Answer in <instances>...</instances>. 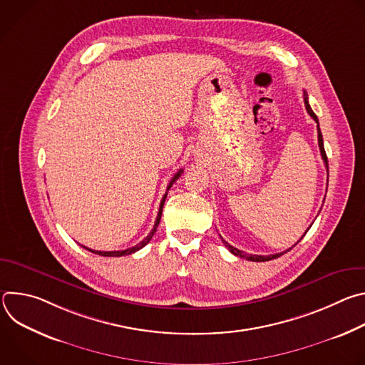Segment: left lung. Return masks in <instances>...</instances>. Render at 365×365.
<instances>
[{
    "label": "left lung",
    "instance_id": "1",
    "mask_svg": "<svg viewBox=\"0 0 365 365\" xmlns=\"http://www.w3.org/2000/svg\"><path fill=\"white\" fill-rule=\"evenodd\" d=\"M303 99H304V107H306V111H307V114L315 120V123H317V128H318V143H319V150H321V154H322V159H324V163H325V166H327V169H328V158H327V153H325V148H324V138H322V133H321V128H319V121H318V117H317V114L312 111V108H310V106H309V101H307V93L306 92H303ZM307 232V231H306ZM304 232V234H306ZM222 238V237H221ZM303 238V237H302ZM300 238V240H302ZM299 240V241H300ZM222 241H224V238H222ZM297 241V242H299ZM296 242V244H297ZM224 244H225V247L234 254V255H237V257H241V258H245V259H250V262H269V259H273V258H277V257H280L282 254H284V252H287L289 250H292V248H289V250H286V251H283V252H277V254H270V255H252V254H247V252H244V251H240L238 248H235V247H232V245H230L227 241H224ZM294 244V245H296ZM293 245V247H294Z\"/></svg>",
    "mask_w": 365,
    "mask_h": 365
}]
</instances>
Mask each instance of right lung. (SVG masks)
Wrapping results in <instances>:
<instances>
[{
	"label": "right lung",
	"instance_id": "right-lung-1",
	"mask_svg": "<svg viewBox=\"0 0 365 365\" xmlns=\"http://www.w3.org/2000/svg\"><path fill=\"white\" fill-rule=\"evenodd\" d=\"M182 169L175 175V178L170 180V183H169V186H168V190H166V193L163 195V197H162V202H160V206H159V212H158V218H155V222H154V227H153V230L150 231V234L141 241V242H138L137 245H134V247H131V248H127V250H120V251H95V250H91V248H88V247H83V248H86L88 251H91V252H95V254H99V255H103V257H121V255H128V254H133V252H135V251H138V250H141L144 245H147L148 242H150V240L153 238V235H154V232H155V230H158V225L160 224V218H162V212H163V205H165V200H166V196H168V192H169V189L172 187V185L179 179V176L182 175Z\"/></svg>",
	"mask_w": 365,
	"mask_h": 365
}]
</instances>
